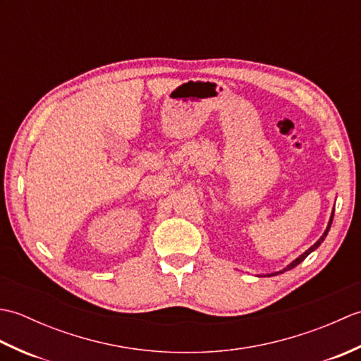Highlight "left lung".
Segmentation results:
<instances>
[{
	"mask_svg": "<svg viewBox=\"0 0 361 361\" xmlns=\"http://www.w3.org/2000/svg\"><path fill=\"white\" fill-rule=\"evenodd\" d=\"M334 211H335V209H334ZM332 220H334V212H332V216H331V220H329V225H327V228H326V231H324V234H323V235H321V237H319V240H318V242H317L315 245H313V247H310V248H309L307 251H305V252H304V255H301V256H299L298 259H295V260H293V262H291V264H290V265H288L287 268H283V270H281V271H278V273H274V274H279V273H283V271H287V270H291V268H295L296 265H299V264H301V262H302V260H304L305 257H307V256L310 255V252H312V251H315V250H317V248L319 247V245H321V243H323V240L326 239V235H327V233H329V229H331V225H332ZM274 274H270V276H274Z\"/></svg>",
	"mask_w": 361,
	"mask_h": 361,
	"instance_id": "1",
	"label": "left lung"
}]
</instances>
